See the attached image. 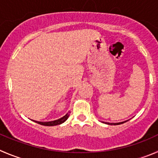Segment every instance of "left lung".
Listing matches in <instances>:
<instances>
[{
	"instance_id": "8db88e82",
	"label": "left lung",
	"mask_w": 158,
	"mask_h": 158,
	"mask_svg": "<svg viewBox=\"0 0 158 158\" xmlns=\"http://www.w3.org/2000/svg\"><path fill=\"white\" fill-rule=\"evenodd\" d=\"M128 120H126V121H123V122H120V123H107V122H103V123H106V124H109V125H119V124H121V123H125V122L128 121Z\"/></svg>"
}]
</instances>
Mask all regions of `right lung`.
<instances>
[{
	"label": "right lung",
	"instance_id": "obj_1",
	"mask_svg": "<svg viewBox=\"0 0 158 158\" xmlns=\"http://www.w3.org/2000/svg\"><path fill=\"white\" fill-rule=\"evenodd\" d=\"M69 113H70V112L69 111L68 113H67L64 116L59 118V119H58V120H53V121L40 122V121H36V120H33V121L35 122V123H39V124H41V125H43V126H50V127L56 126V125H59V124H62V123H63L64 122H65V120H66L67 119L69 118Z\"/></svg>",
	"mask_w": 158,
	"mask_h": 158
}]
</instances>
